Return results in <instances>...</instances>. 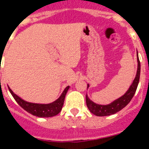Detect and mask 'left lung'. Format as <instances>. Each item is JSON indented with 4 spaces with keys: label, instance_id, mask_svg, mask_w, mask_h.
<instances>
[{
    "label": "left lung",
    "instance_id": "8db88e82",
    "mask_svg": "<svg viewBox=\"0 0 149 149\" xmlns=\"http://www.w3.org/2000/svg\"><path fill=\"white\" fill-rule=\"evenodd\" d=\"M8 87L10 93L13 96V97L15 98L16 102L22 107V108L25 110L27 112H29V113H31L34 116H37L38 118H50V117H54L60 113V111H62V108H63L65 94L67 93L68 89H69V87L65 88L60 97L52 103L48 104H41L25 101L21 97H19L17 95H16L11 91V89L8 86Z\"/></svg>",
    "mask_w": 149,
    "mask_h": 149
}]
</instances>
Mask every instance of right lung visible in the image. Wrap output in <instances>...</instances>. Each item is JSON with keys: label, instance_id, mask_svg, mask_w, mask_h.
<instances>
[{"label": "right lung", "instance_id": "1", "mask_svg": "<svg viewBox=\"0 0 149 149\" xmlns=\"http://www.w3.org/2000/svg\"><path fill=\"white\" fill-rule=\"evenodd\" d=\"M140 71H141V65L138 58V70H137L136 77L134 78V81L125 95L114 100L111 104H108V105L96 104L93 101H91L87 96H86V106L90 111L97 116H107L117 113L121 109L124 108L129 103L136 91L138 85H139V78H140Z\"/></svg>", "mask_w": 149, "mask_h": 149}]
</instances>
